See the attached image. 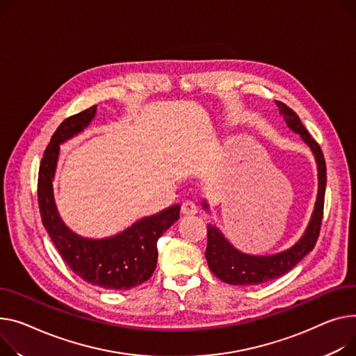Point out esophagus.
Here are the masks:
<instances>
[{"instance_id": "34e87169", "label": "esophagus", "mask_w": 356, "mask_h": 356, "mask_svg": "<svg viewBox=\"0 0 356 356\" xmlns=\"http://www.w3.org/2000/svg\"><path fill=\"white\" fill-rule=\"evenodd\" d=\"M196 211H197V207H196V204L192 200L183 202V204H181V213H183V215L192 216V215H195Z\"/></svg>"}]
</instances>
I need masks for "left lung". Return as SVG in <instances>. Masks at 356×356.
I'll return each instance as SVG.
<instances>
[{"instance_id":"1","label":"left lung","mask_w":356,"mask_h":356,"mask_svg":"<svg viewBox=\"0 0 356 356\" xmlns=\"http://www.w3.org/2000/svg\"><path fill=\"white\" fill-rule=\"evenodd\" d=\"M276 104L283 117H285V122L289 126V129L300 134L302 140L311 147L315 156L319 179L315 210L300 241L285 252L269 256H253L239 252L229 243V241L216 226L207 225V248L204 253L207 265L213 273H215L220 280L229 283V285L253 286L280 277L282 275H285L291 269H293L300 260L315 248L316 241L319 238L326 191L325 157L319 145L302 124L299 115L286 104H283L280 102H276ZM203 207L207 209L206 202H203Z\"/></svg>"}]
</instances>
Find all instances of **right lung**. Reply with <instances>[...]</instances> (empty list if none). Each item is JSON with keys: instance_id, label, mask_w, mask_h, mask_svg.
Returning <instances> with one entry per match:
<instances>
[{"instance_id": "1", "label": "right lung", "mask_w": 356, "mask_h": 356, "mask_svg": "<svg viewBox=\"0 0 356 356\" xmlns=\"http://www.w3.org/2000/svg\"><path fill=\"white\" fill-rule=\"evenodd\" d=\"M97 106L67 117L53 134L38 170V206L42 225L64 262L92 286L127 291L145 283L157 264V241L179 220L180 206L136 222L106 239H87L71 232L61 220L53 195V179L60 145L83 131L96 115Z\"/></svg>"}]
</instances>
